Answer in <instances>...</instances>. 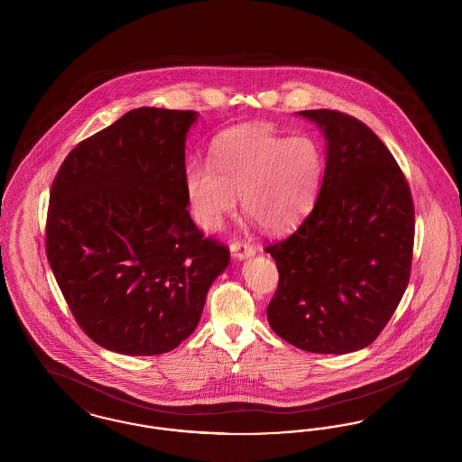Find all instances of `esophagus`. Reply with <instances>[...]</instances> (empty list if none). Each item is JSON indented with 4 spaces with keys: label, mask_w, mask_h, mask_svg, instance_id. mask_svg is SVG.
Segmentation results:
<instances>
[{
    "label": "esophagus",
    "mask_w": 462,
    "mask_h": 462,
    "mask_svg": "<svg viewBox=\"0 0 462 462\" xmlns=\"http://www.w3.org/2000/svg\"><path fill=\"white\" fill-rule=\"evenodd\" d=\"M230 251L234 254V258L245 260V258H249V256H253L256 253V247L247 244V242H232L230 244Z\"/></svg>",
    "instance_id": "34e87169"
}]
</instances>
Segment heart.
I'll use <instances>...</instances> for the list:
<instances>
[{
	"mask_svg": "<svg viewBox=\"0 0 462 462\" xmlns=\"http://www.w3.org/2000/svg\"><path fill=\"white\" fill-rule=\"evenodd\" d=\"M211 165L192 162L185 171L192 215L211 232L236 209V196L263 230L286 232L311 211L326 173L324 151L315 138L287 136L264 125L223 133Z\"/></svg>",
	"mask_w": 462,
	"mask_h": 462,
	"instance_id": "obj_1",
	"label": "heart"
}]
</instances>
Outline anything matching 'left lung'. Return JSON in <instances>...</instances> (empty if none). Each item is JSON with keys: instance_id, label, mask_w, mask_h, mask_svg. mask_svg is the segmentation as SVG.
Masks as SVG:
<instances>
[{"instance_id": "8db88e82", "label": "left lung", "mask_w": 462, "mask_h": 462, "mask_svg": "<svg viewBox=\"0 0 462 462\" xmlns=\"http://www.w3.org/2000/svg\"><path fill=\"white\" fill-rule=\"evenodd\" d=\"M328 140L319 199L298 230L266 251L279 286L268 324L311 353L356 352L386 328L407 289L414 202L377 134L339 110H301Z\"/></svg>"}]
</instances>
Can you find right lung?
Segmentation results:
<instances>
[{"label":"right lung","instance_id":"add662e5","mask_svg":"<svg viewBox=\"0 0 462 462\" xmlns=\"http://www.w3.org/2000/svg\"><path fill=\"white\" fill-rule=\"evenodd\" d=\"M196 119L130 110L79 142L51 183L48 263L79 328L110 352L175 350L230 262L187 209L185 138Z\"/></svg>","mask_w":462,"mask_h":462}]
</instances>
